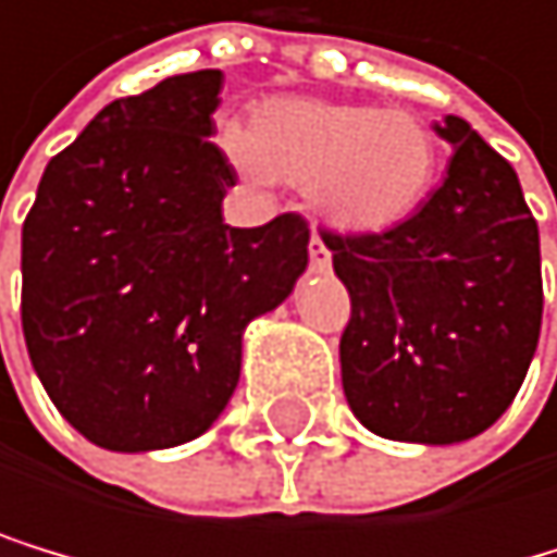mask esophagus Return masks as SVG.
Segmentation results:
<instances>
[{
	"mask_svg": "<svg viewBox=\"0 0 557 557\" xmlns=\"http://www.w3.org/2000/svg\"><path fill=\"white\" fill-rule=\"evenodd\" d=\"M310 264L317 268V272H326V268H331V251H326V244L320 240V234L310 237Z\"/></svg>",
	"mask_w": 557,
	"mask_h": 557,
	"instance_id": "esophagus-1",
	"label": "esophagus"
}]
</instances>
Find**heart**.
Masks as SVG:
<instances>
[{
	"mask_svg": "<svg viewBox=\"0 0 557 557\" xmlns=\"http://www.w3.org/2000/svg\"><path fill=\"white\" fill-rule=\"evenodd\" d=\"M223 147L247 178L302 185L317 216L344 234L410 220L441 172L434 126L399 106L272 99L247 131H226Z\"/></svg>",
	"mask_w": 557,
	"mask_h": 557,
	"instance_id": "1",
	"label": "heart"
}]
</instances>
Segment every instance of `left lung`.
<instances>
[{"instance_id":"8db88e82","label":"left lung","mask_w":557,"mask_h":557,"mask_svg":"<svg viewBox=\"0 0 557 557\" xmlns=\"http://www.w3.org/2000/svg\"><path fill=\"white\" fill-rule=\"evenodd\" d=\"M420 210L385 234H323L351 293L341 382L372 434L458 444L513 403L541 337V240L510 161L461 116Z\"/></svg>"}]
</instances>
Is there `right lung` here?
<instances>
[{"instance_id":"right-lung-1","label":"right lung","mask_w":557,"mask_h":557,"mask_svg":"<svg viewBox=\"0 0 557 557\" xmlns=\"http://www.w3.org/2000/svg\"><path fill=\"white\" fill-rule=\"evenodd\" d=\"M223 72L109 102L44 168L23 223V337L47 396L106 451L213 426L255 317L293 293L310 226L223 223L237 172L210 140Z\"/></svg>"}]
</instances>
